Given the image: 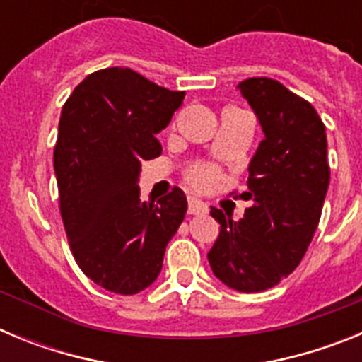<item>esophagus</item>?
I'll use <instances>...</instances> for the list:
<instances>
[{"label": "esophagus", "mask_w": 362, "mask_h": 362, "mask_svg": "<svg viewBox=\"0 0 362 362\" xmlns=\"http://www.w3.org/2000/svg\"><path fill=\"white\" fill-rule=\"evenodd\" d=\"M209 212V204L201 201L199 197H188V214L199 216V214Z\"/></svg>", "instance_id": "esophagus-1"}]
</instances>
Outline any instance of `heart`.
<instances>
[{
	"mask_svg": "<svg viewBox=\"0 0 362 362\" xmlns=\"http://www.w3.org/2000/svg\"><path fill=\"white\" fill-rule=\"evenodd\" d=\"M188 179L192 183L199 188H210L217 183L219 179V172H217L216 166L210 165H196L194 168L188 170Z\"/></svg>",
	"mask_w": 362,
	"mask_h": 362,
	"instance_id": "heart-1",
	"label": "heart"
}]
</instances>
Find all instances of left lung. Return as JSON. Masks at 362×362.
<instances>
[{"label":"left lung","instance_id":"obj_1","mask_svg":"<svg viewBox=\"0 0 362 362\" xmlns=\"http://www.w3.org/2000/svg\"><path fill=\"white\" fill-rule=\"evenodd\" d=\"M238 88L264 139L248 165L252 206L243 219L210 209L221 228L209 263L228 288L254 293L299 267L321 219L330 166L325 124L306 99L268 78L245 79Z\"/></svg>","mask_w":362,"mask_h":362}]
</instances>
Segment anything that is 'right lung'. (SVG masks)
<instances>
[{"mask_svg":"<svg viewBox=\"0 0 362 362\" xmlns=\"http://www.w3.org/2000/svg\"><path fill=\"white\" fill-rule=\"evenodd\" d=\"M183 99L114 66L86 76L63 105L54 148L63 225L78 267L108 292L148 288L185 219L181 188L145 203L137 187L141 163L161 156L156 134Z\"/></svg>","mask_w":362,"mask_h":362,"instance_id":"add662e5","label":"right lung"}]
</instances>
